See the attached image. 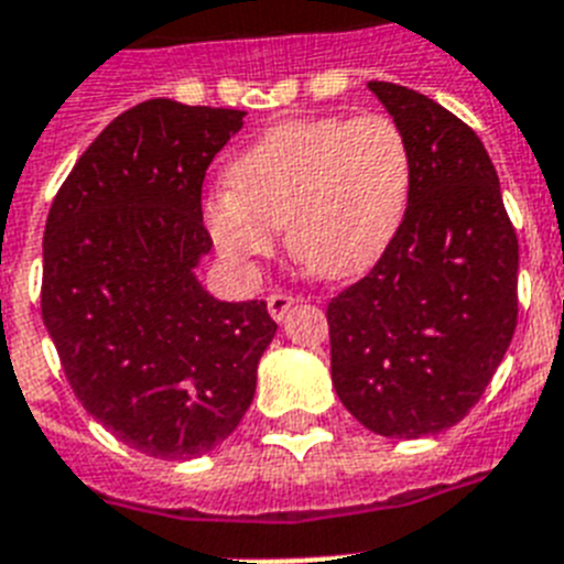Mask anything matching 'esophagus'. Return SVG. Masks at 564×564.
<instances>
[{
  "label": "esophagus",
  "mask_w": 564,
  "mask_h": 564,
  "mask_svg": "<svg viewBox=\"0 0 564 564\" xmlns=\"http://www.w3.org/2000/svg\"><path fill=\"white\" fill-rule=\"evenodd\" d=\"M267 306H269V315H272V321H278V324H281V321L286 318V312L295 306V297L283 295V292H274V295H269Z\"/></svg>",
  "instance_id": "1"
}]
</instances>
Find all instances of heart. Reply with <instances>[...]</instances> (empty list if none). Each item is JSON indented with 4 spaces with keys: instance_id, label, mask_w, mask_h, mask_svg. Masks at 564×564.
<instances>
[{
    "instance_id": "b5f03b06",
    "label": "heart",
    "mask_w": 564,
    "mask_h": 564,
    "mask_svg": "<svg viewBox=\"0 0 564 564\" xmlns=\"http://www.w3.org/2000/svg\"><path fill=\"white\" fill-rule=\"evenodd\" d=\"M410 149L384 113L290 120L229 165V188L203 200L217 252L252 267L286 226L292 258L340 281L372 269L399 235L410 200Z\"/></svg>"
}]
</instances>
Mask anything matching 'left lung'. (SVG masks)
Returning <instances> with one entry per match:
<instances>
[{"mask_svg":"<svg viewBox=\"0 0 564 564\" xmlns=\"http://www.w3.org/2000/svg\"><path fill=\"white\" fill-rule=\"evenodd\" d=\"M410 149L404 224L326 310L333 387L364 427L424 438L465 419L516 329L519 240L470 126L424 94L370 83Z\"/></svg>","mask_w":564,"mask_h":564,"instance_id":"1","label":"left lung"}]
</instances>
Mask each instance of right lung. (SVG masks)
Listing matches in <instances>:
<instances>
[{"label": "right lung", "instance_id": "add662e5", "mask_svg": "<svg viewBox=\"0 0 564 564\" xmlns=\"http://www.w3.org/2000/svg\"><path fill=\"white\" fill-rule=\"evenodd\" d=\"M243 117L145 99L85 149L48 212L45 329L85 410L145 456L226 442L278 333L267 301H217L197 278L203 177Z\"/></svg>", "mask_w": 564, "mask_h": 564}]
</instances>
